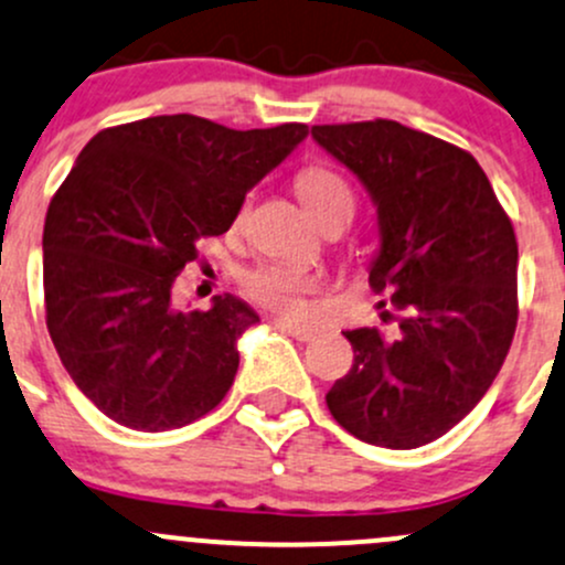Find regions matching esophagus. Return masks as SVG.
<instances>
[{"label": "esophagus", "mask_w": 565, "mask_h": 565, "mask_svg": "<svg viewBox=\"0 0 565 565\" xmlns=\"http://www.w3.org/2000/svg\"><path fill=\"white\" fill-rule=\"evenodd\" d=\"M273 324H276L278 330L292 334V338H297V340H311L316 334L313 327L300 324V321H295V319H273Z\"/></svg>", "instance_id": "34e87169"}]
</instances>
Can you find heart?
Returning a JSON list of instances; mask_svg holds the SVG:
<instances>
[{"label":"heart","instance_id":"obj_1","mask_svg":"<svg viewBox=\"0 0 565 565\" xmlns=\"http://www.w3.org/2000/svg\"><path fill=\"white\" fill-rule=\"evenodd\" d=\"M297 195L313 220H319L327 209L338 201H351V190L338 173L327 169H306L297 177ZM244 292L259 306L273 308L278 313L295 316L306 308V295L313 289V278L306 270L284 263L259 265L241 278Z\"/></svg>","mask_w":565,"mask_h":565}]
</instances>
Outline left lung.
Wrapping results in <instances>:
<instances>
[{
    "label": "left lung",
    "instance_id": "obj_1",
    "mask_svg": "<svg viewBox=\"0 0 565 565\" xmlns=\"http://www.w3.org/2000/svg\"><path fill=\"white\" fill-rule=\"evenodd\" d=\"M316 145L377 214L370 284L396 332L349 330L353 364L327 392L362 443L411 450L450 431L491 388L518 324V241L469 152L394 120L313 126ZM388 316V311H386Z\"/></svg>",
    "mask_w": 565,
    "mask_h": 565
}]
</instances>
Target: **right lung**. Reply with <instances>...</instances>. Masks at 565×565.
I'll use <instances>...</instances> for the list:
<instances>
[{
  "instance_id": "obj_1",
  "label": "right lung",
  "mask_w": 565,
  "mask_h": 565,
  "mask_svg": "<svg viewBox=\"0 0 565 565\" xmlns=\"http://www.w3.org/2000/svg\"><path fill=\"white\" fill-rule=\"evenodd\" d=\"M306 136L302 122L233 131L158 115L107 128L77 154L42 233L47 332L107 418L169 431L231 392L238 340L259 316L235 295L182 311L173 281Z\"/></svg>"
}]
</instances>
